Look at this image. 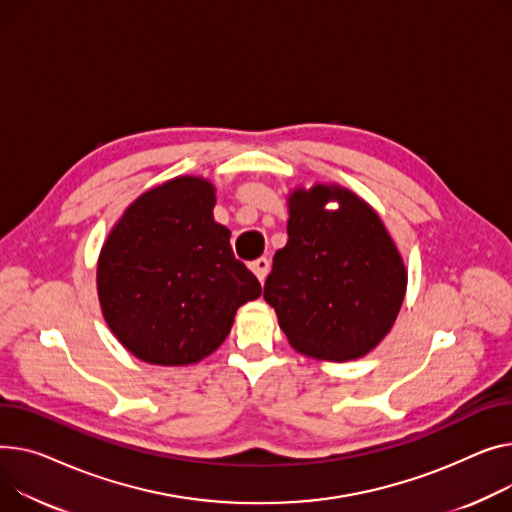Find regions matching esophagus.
<instances>
[{"label":"esophagus","mask_w":512,"mask_h":512,"mask_svg":"<svg viewBox=\"0 0 512 512\" xmlns=\"http://www.w3.org/2000/svg\"><path fill=\"white\" fill-rule=\"evenodd\" d=\"M251 269H253V274L259 278V282H263L265 276H267V271H269V259H267V257L255 259V261L251 263Z\"/></svg>","instance_id":"obj_1"}]
</instances>
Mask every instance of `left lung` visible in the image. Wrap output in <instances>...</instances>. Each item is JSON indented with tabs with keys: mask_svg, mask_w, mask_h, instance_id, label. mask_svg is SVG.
<instances>
[{
	"mask_svg": "<svg viewBox=\"0 0 512 512\" xmlns=\"http://www.w3.org/2000/svg\"><path fill=\"white\" fill-rule=\"evenodd\" d=\"M335 198L340 210L327 213ZM288 243L274 255L263 298L300 354L346 362L368 354L393 327L407 274L368 203L342 187L296 189Z\"/></svg>",
	"mask_w": 512,
	"mask_h": 512,
	"instance_id": "1",
	"label": "left lung"
}]
</instances>
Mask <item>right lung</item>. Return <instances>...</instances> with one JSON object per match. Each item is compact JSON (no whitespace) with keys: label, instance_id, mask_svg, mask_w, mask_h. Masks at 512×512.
Segmentation results:
<instances>
[{"label":"right lung","instance_id":"right-lung-1","mask_svg":"<svg viewBox=\"0 0 512 512\" xmlns=\"http://www.w3.org/2000/svg\"><path fill=\"white\" fill-rule=\"evenodd\" d=\"M214 206L212 183L173 179L135 199L100 251L102 315L144 362H199L224 342L238 306L261 296Z\"/></svg>","mask_w":512,"mask_h":512}]
</instances>
